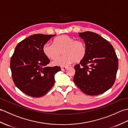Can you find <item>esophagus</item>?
Instances as JSON below:
<instances>
[{
  "mask_svg": "<svg viewBox=\"0 0 128 128\" xmlns=\"http://www.w3.org/2000/svg\"><path fill=\"white\" fill-rule=\"evenodd\" d=\"M67 68H68L67 66H62L61 67L62 70H66V69H67Z\"/></svg>",
  "mask_w": 128,
  "mask_h": 128,
  "instance_id": "esophagus-1",
  "label": "esophagus"
}]
</instances>
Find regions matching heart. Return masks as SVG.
<instances>
[{"label": "heart", "mask_w": 128, "mask_h": 128, "mask_svg": "<svg viewBox=\"0 0 128 128\" xmlns=\"http://www.w3.org/2000/svg\"><path fill=\"white\" fill-rule=\"evenodd\" d=\"M42 50L48 58L52 60L56 58L52 62L54 66H68L74 62H81L85 58L87 52L85 43L83 40H75L73 37L66 34L56 37L53 40V44L48 42L45 43ZM62 51L64 54L58 57Z\"/></svg>", "instance_id": "1"}]
</instances>
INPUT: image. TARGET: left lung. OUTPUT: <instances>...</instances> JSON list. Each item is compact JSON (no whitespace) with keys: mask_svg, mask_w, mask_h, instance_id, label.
I'll return each instance as SVG.
<instances>
[{"mask_svg":"<svg viewBox=\"0 0 128 128\" xmlns=\"http://www.w3.org/2000/svg\"><path fill=\"white\" fill-rule=\"evenodd\" d=\"M87 52L80 64L74 66V82L84 93L94 96L104 93L114 83L118 60L113 46L98 34L78 33Z\"/></svg>","mask_w":128,"mask_h":128,"instance_id":"obj_1","label":"left lung"}]
</instances>
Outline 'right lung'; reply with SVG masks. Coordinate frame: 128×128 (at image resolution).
I'll return each mask as SVG.
<instances>
[{
  "label": "right lung",
  "instance_id": "add662e5",
  "mask_svg": "<svg viewBox=\"0 0 128 128\" xmlns=\"http://www.w3.org/2000/svg\"><path fill=\"white\" fill-rule=\"evenodd\" d=\"M56 34H35L18 43L11 58L10 69L17 88L28 96H43L52 88L59 66L50 67L43 46Z\"/></svg>",
  "mask_w": 128,
  "mask_h": 128
}]
</instances>
